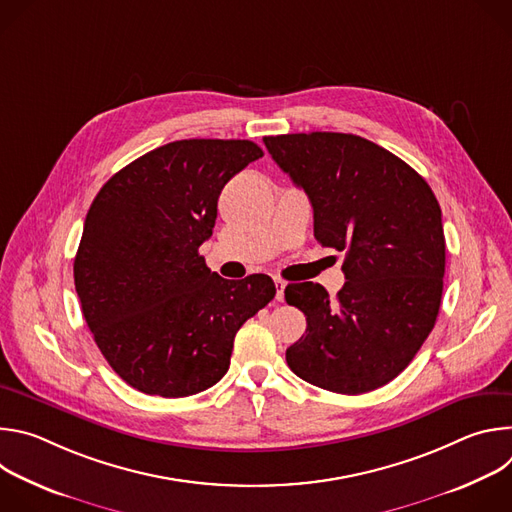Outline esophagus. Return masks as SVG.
<instances>
[{
	"label": "esophagus",
	"instance_id": "esophagus-1",
	"mask_svg": "<svg viewBox=\"0 0 512 512\" xmlns=\"http://www.w3.org/2000/svg\"><path fill=\"white\" fill-rule=\"evenodd\" d=\"M273 281H275V287H277L275 298H277V302H283V291H285V285H287V283H285L281 277H275Z\"/></svg>",
	"mask_w": 512,
	"mask_h": 512
}]
</instances>
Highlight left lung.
<instances>
[{
	"instance_id": "obj_1",
	"label": "left lung",
	"mask_w": 512,
	"mask_h": 512,
	"mask_svg": "<svg viewBox=\"0 0 512 512\" xmlns=\"http://www.w3.org/2000/svg\"><path fill=\"white\" fill-rule=\"evenodd\" d=\"M275 164L304 188L314 237L344 251V287L289 283L306 334L285 352L300 379L342 395L393 381L433 330L442 304L446 237L429 184L381 145L332 131L263 137Z\"/></svg>"
}]
</instances>
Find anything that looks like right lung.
Here are the masks:
<instances>
[{
	"instance_id": "add662e5",
	"label": "right lung",
	"mask_w": 512,
	"mask_h": 512,
	"mask_svg": "<svg viewBox=\"0 0 512 512\" xmlns=\"http://www.w3.org/2000/svg\"><path fill=\"white\" fill-rule=\"evenodd\" d=\"M261 156L249 139H180L119 170L95 196L75 287L99 350L133 389L188 397L216 385L239 328L273 300L269 275L231 281L198 253L221 190Z\"/></svg>"
}]
</instances>
